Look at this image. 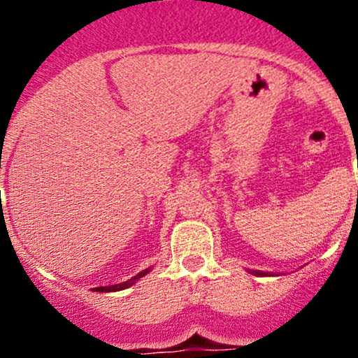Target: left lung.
<instances>
[{"mask_svg":"<svg viewBox=\"0 0 358 358\" xmlns=\"http://www.w3.org/2000/svg\"><path fill=\"white\" fill-rule=\"evenodd\" d=\"M248 273H250V274H254V276H274L273 273H264V271H257V269H249Z\"/></svg>","mask_w":358,"mask_h":358,"instance_id":"8db88e82","label":"left lung"}]
</instances>
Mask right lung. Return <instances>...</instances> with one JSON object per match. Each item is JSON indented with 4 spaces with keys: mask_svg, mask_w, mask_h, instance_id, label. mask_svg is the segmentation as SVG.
I'll list each match as a JSON object with an SVG mask.
<instances>
[{
    "mask_svg": "<svg viewBox=\"0 0 358 358\" xmlns=\"http://www.w3.org/2000/svg\"><path fill=\"white\" fill-rule=\"evenodd\" d=\"M150 271H151V268L143 269L141 273H138L136 276H133L131 279H127V281H124V282H119V285H113V286H99V287H94V291H99V293H114V291H122V289H126V287L133 286L134 282L139 281V279H141L143 276H146V274L150 273Z\"/></svg>",
    "mask_w": 358,
    "mask_h": 358,
    "instance_id": "right-lung-1",
    "label": "right lung"
}]
</instances>
